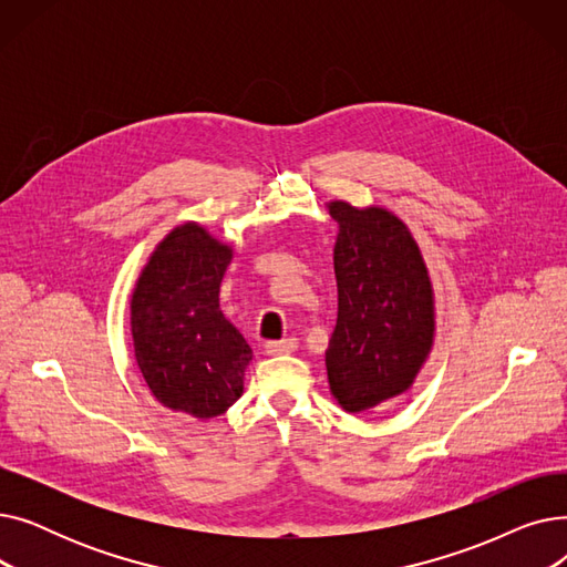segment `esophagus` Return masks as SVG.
Wrapping results in <instances>:
<instances>
[{
	"label": "esophagus",
	"instance_id": "esophagus-1",
	"mask_svg": "<svg viewBox=\"0 0 567 567\" xmlns=\"http://www.w3.org/2000/svg\"><path fill=\"white\" fill-rule=\"evenodd\" d=\"M264 349L268 355H282V353H293L296 349H299V342H296V338H285V340L266 342Z\"/></svg>",
	"mask_w": 567,
	"mask_h": 567
}]
</instances>
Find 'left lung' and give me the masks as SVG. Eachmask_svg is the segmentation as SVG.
<instances>
[{
	"mask_svg": "<svg viewBox=\"0 0 567 567\" xmlns=\"http://www.w3.org/2000/svg\"><path fill=\"white\" fill-rule=\"evenodd\" d=\"M338 323L326 349L338 404L363 413L406 393L434 347V289L409 227L383 206L333 199Z\"/></svg>",
	"mask_w": 567,
	"mask_h": 567,
	"instance_id": "8db88e82",
	"label": "left lung"
}]
</instances>
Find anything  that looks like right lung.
Segmentation results:
<instances>
[{
	"instance_id": "obj_1",
	"label": "right lung",
	"mask_w": 567,
	"mask_h": 567,
	"mask_svg": "<svg viewBox=\"0 0 567 567\" xmlns=\"http://www.w3.org/2000/svg\"><path fill=\"white\" fill-rule=\"evenodd\" d=\"M231 246L199 223L174 227L144 264L131 296L137 368L167 409L208 421L244 395L252 349L220 310Z\"/></svg>"
}]
</instances>
